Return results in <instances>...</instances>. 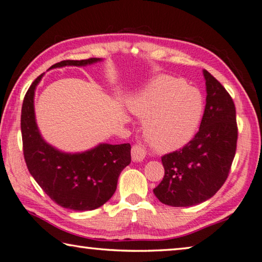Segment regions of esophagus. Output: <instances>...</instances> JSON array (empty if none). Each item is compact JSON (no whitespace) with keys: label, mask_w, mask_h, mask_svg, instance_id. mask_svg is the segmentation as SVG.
Here are the masks:
<instances>
[{"label":"esophagus","mask_w":262,"mask_h":262,"mask_svg":"<svg viewBox=\"0 0 262 262\" xmlns=\"http://www.w3.org/2000/svg\"><path fill=\"white\" fill-rule=\"evenodd\" d=\"M146 151L142 144H135L132 147V158L134 161H143L145 158Z\"/></svg>","instance_id":"1"}]
</instances>
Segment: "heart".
Returning a JSON list of instances; mask_svg holds the SVG:
<instances>
[{
  "mask_svg": "<svg viewBox=\"0 0 262 262\" xmlns=\"http://www.w3.org/2000/svg\"><path fill=\"white\" fill-rule=\"evenodd\" d=\"M130 107L144 119V134L159 151L183 146L196 134L204 112L199 90L173 77L157 79L150 89L132 101Z\"/></svg>",
  "mask_w": 262,
  "mask_h": 262,
  "instance_id": "b5f03b06",
  "label": "heart"
}]
</instances>
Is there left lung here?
Here are the masks:
<instances>
[{
	"instance_id": "8db88e82",
	"label": "left lung",
	"mask_w": 262,
	"mask_h": 262,
	"mask_svg": "<svg viewBox=\"0 0 262 262\" xmlns=\"http://www.w3.org/2000/svg\"><path fill=\"white\" fill-rule=\"evenodd\" d=\"M204 77L207 96L199 130L183 147L161 157L165 175L154 192L165 205L187 207L213 197L226 182L236 154L234 101L206 70Z\"/></svg>"
}]
</instances>
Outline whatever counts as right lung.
I'll list each match as a JSON object with an SVG mask.
<instances>
[{"label":"right lung","instance_id":"obj_1","mask_svg":"<svg viewBox=\"0 0 262 262\" xmlns=\"http://www.w3.org/2000/svg\"><path fill=\"white\" fill-rule=\"evenodd\" d=\"M102 60H63L50 69L84 66ZM37 77L24 97L21 137L28 170L42 190L59 206L73 211H92L104 205L117 189L121 170L130 163V144H99L82 154H64L49 145L40 135L34 115Z\"/></svg>","mask_w":262,"mask_h":262}]
</instances>
